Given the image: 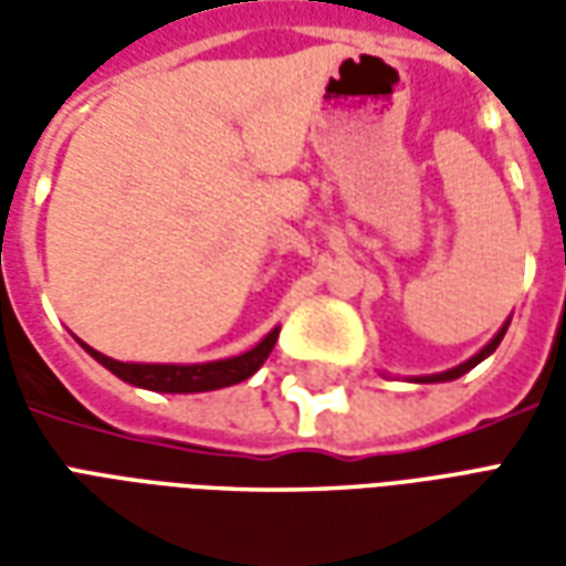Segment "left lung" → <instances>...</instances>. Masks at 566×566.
I'll list each match as a JSON object with an SVG mask.
<instances>
[{"mask_svg": "<svg viewBox=\"0 0 566 566\" xmlns=\"http://www.w3.org/2000/svg\"><path fill=\"white\" fill-rule=\"evenodd\" d=\"M506 327H510V324H503V327H500L497 336H494V339H491V343H488L485 348H482V352H479V355L470 357V360H467V364H461V367L449 369V373H439V376H424V379H418V381H451V379H461L463 373H470V369H473L475 364H482V360H485V357L491 355V352H494V348H497L500 339H503V333H506Z\"/></svg>", "mask_w": 566, "mask_h": 566, "instance_id": "1", "label": "left lung"}]
</instances>
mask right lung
Masks as SVG:
<instances>
[{
	"label": "right lung",
	"instance_id": "add662e5",
	"mask_svg": "<svg viewBox=\"0 0 566 566\" xmlns=\"http://www.w3.org/2000/svg\"><path fill=\"white\" fill-rule=\"evenodd\" d=\"M279 339V331H272L270 336H263L251 352L239 357H227V360H211V364H120L112 357L93 352L91 345H84L105 369H112L117 379L129 381L136 388H148V391L160 394H197V391H218L227 385H239L248 376H254L263 360L270 357L272 345Z\"/></svg>",
	"mask_w": 566,
	"mask_h": 566
}]
</instances>
